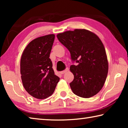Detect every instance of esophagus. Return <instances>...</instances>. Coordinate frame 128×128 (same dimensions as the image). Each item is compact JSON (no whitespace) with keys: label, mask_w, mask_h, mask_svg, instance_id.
<instances>
[{"label":"esophagus","mask_w":128,"mask_h":128,"mask_svg":"<svg viewBox=\"0 0 128 128\" xmlns=\"http://www.w3.org/2000/svg\"><path fill=\"white\" fill-rule=\"evenodd\" d=\"M68 71H69V69L67 68H66V69H65L64 70H62V72H60V73H61L62 74H64L65 73H66V72H68Z\"/></svg>","instance_id":"obj_1"}]
</instances>
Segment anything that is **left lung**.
Here are the masks:
<instances>
[{"label":"left lung","instance_id":"8db88e82","mask_svg":"<svg viewBox=\"0 0 128 128\" xmlns=\"http://www.w3.org/2000/svg\"><path fill=\"white\" fill-rule=\"evenodd\" d=\"M57 38L70 53V70L74 80L70 86L73 92L88 98L100 92L105 83L108 62L102 42L95 33L86 29H74L57 34Z\"/></svg>","mask_w":128,"mask_h":128}]
</instances>
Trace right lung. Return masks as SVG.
Returning a JSON list of instances; mask_svg holds the SVG:
<instances>
[{
	"label": "right lung",
	"mask_w": 128,
	"mask_h": 128,
	"mask_svg": "<svg viewBox=\"0 0 128 128\" xmlns=\"http://www.w3.org/2000/svg\"><path fill=\"white\" fill-rule=\"evenodd\" d=\"M54 34L32 40L24 50L20 60L21 80L26 91L36 99H43L53 94L59 81L50 59Z\"/></svg>",
	"instance_id": "1"
}]
</instances>
